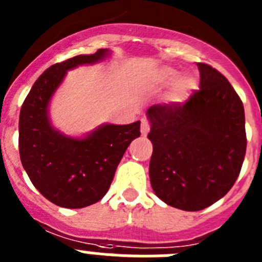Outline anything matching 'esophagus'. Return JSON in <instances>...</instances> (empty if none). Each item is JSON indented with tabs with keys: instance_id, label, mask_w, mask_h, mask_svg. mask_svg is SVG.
Returning <instances> with one entry per match:
<instances>
[{
	"instance_id": "34e87169",
	"label": "esophagus",
	"mask_w": 262,
	"mask_h": 262,
	"mask_svg": "<svg viewBox=\"0 0 262 262\" xmlns=\"http://www.w3.org/2000/svg\"><path fill=\"white\" fill-rule=\"evenodd\" d=\"M149 128H151V126H149V123H148L147 120L145 119H143L142 120V134L143 135H147L148 133H149Z\"/></svg>"
}]
</instances>
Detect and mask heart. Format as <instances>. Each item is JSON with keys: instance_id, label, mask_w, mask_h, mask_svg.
<instances>
[{"instance_id": "heart-1", "label": "heart", "mask_w": 262, "mask_h": 262, "mask_svg": "<svg viewBox=\"0 0 262 262\" xmlns=\"http://www.w3.org/2000/svg\"><path fill=\"white\" fill-rule=\"evenodd\" d=\"M177 72L168 69V71L163 72V80L166 82H172L177 78ZM194 88V81L190 77H182L176 82L174 89H173V98L174 99H182L190 93V90Z\"/></svg>"}]
</instances>
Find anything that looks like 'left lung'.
Listing matches in <instances>:
<instances>
[{
  "label": "left lung",
  "instance_id": "left-lung-1",
  "mask_svg": "<svg viewBox=\"0 0 262 262\" xmlns=\"http://www.w3.org/2000/svg\"><path fill=\"white\" fill-rule=\"evenodd\" d=\"M200 90L185 102L148 108L149 178L166 205L200 211L230 191L247 149L244 106L221 72L196 62Z\"/></svg>",
  "mask_w": 262,
  "mask_h": 262
}]
</instances>
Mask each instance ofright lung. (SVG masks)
I'll use <instances>...</instances> for the list:
<instances>
[{
    "mask_svg": "<svg viewBox=\"0 0 262 262\" xmlns=\"http://www.w3.org/2000/svg\"><path fill=\"white\" fill-rule=\"evenodd\" d=\"M107 50L78 55L46 69L23 101L19 114L22 165L39 193L55 205L81 209L102 200L127 147L140 136V122L99 127L85 139L67 138L51 127L48 102L67 71L102 60Z\"/></svg>",
    "mask_w": 262,
    "mask_h": 262,
    "instance_id": "1",
    "label": "right lung"
}]
</instances>
